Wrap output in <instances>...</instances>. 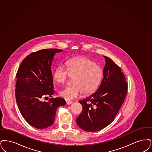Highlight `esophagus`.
Returning <instances> with one entry per match:
<instances>
[{"label": "esophagus", "mask_w": 152, "mask_h": 152, "mask_svg": "<svg viewBox=\"0 0 152 152\" xmlns=\"http://www.w3.org/2000/svg\"><path fill=\"white\" fill-rule=\"evenodd\" d=\"M73 102H70V101H67V102H66V104H68V105L72 104H73Z\"/></svg>", "instance_id": "obj_1"}]
</instances>
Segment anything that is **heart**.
Wrapping results in <instances>:
<instances>
[{
  "label": "heart",
  "instance_id": "1",
  "mask_svg": "<svg viewBox=\"0 0 152 152\" xmlns=\"http://www.w3.org/2000/svg\"><path fill=\"white\" fill-rule=\"evenodd\" d=\"M69 77L74 78V86L66 87L59 92V95L68 101L78 98L83 93H93L102 80L103 72L92 60L78 57L69 61L66 69L61 65L58 66L54 73V78L59 83H65Z\"/></svg>",
  "mask_w": 152,
  "mask_h": 152
}]
</instances>
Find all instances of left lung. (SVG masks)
Masks as SVG:
<instances>
[{
  "instance_id": "obj_1",
  "label": "left lung",
  "mask_w": 152,
  "mask_h": 152,
  "mask_svg": "<svg viewBox=\"0 0 152 152\" xmlns=\"http://www.w3.org/2000/svg\"><path fill=\"white\" fill-rule=\"evenodd\" d=\"M103 78L95 93L79 100L83 109L76 119L77 125L87 132L98 131L110 124L122 106L128 85L120 67L104 56Z\"/></svg>"
}]
</instances>
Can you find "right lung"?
<instances>
[{"instance_id":"1","label":"right lung","mask_w":152,"mask_h":152,"mask_svg":"<svg viewBox=\"0 0 152 152\" xmlns=\"http://www.w3.org/2000/svg\"><path fill=\"white\" fill-rule=\"evenodd\" d=\"M59 49L40 50L24 59L16 74L15 96L20 113L28 124L38 129L52 126L59 106L66 104L62 98H50L54 93L51 66Z\"/></svg>"}]
</instances>
